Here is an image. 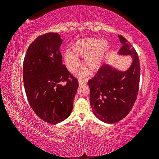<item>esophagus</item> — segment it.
<instances>
[{
	"mask_svg": "<svg viewBox=\"0 0 159 159\" xmlns=\"http://www.w3.org/2000/svg\"><path fill=\"white\" fill-rule=\"evenodd\" d=\"M87 79H79V83L80 85L85 84V83H87Z\"/></svg>",
	"mask_w": 159,
	"mask_h": 159,
	"instance_id": "obj_1",
	"label": "esophagus"
}]
</instances>
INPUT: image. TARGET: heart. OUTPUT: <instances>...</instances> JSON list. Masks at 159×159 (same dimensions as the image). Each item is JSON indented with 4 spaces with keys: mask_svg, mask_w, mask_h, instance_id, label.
<instances>
[{
    "mask_svg": "<svg viewBox=\"0 0 159 159\" xmlns=\"http://www.w3.org/2000/svg\"><path fill=\"white\" fill-rule=\"evenodd\" d=\"M108 48V43L104 40L87 39L76 41L72 45V52L67 50L64 58L66 66L69 71L75 73L79 68V57H85L84 64L90 71L98 70ZM86 71L80 72V76L85 75Z\"/></svg>",
    "mask_w": 159,
    "mask_h": 159,
    "instance_id": "b5f03b06",
    "label": "heart"
}]
</instances>
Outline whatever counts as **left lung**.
Listing matches in <instances>:
<instances>
[{
    "label": "left lung",
    "instance_id": "1",
    "mask_svg": "<svg viewBox=\"0 0 159 159\" xmlns=\"http://www.w3.org/2000/svg\"><path fill=\"white\" fill-rule=\"evenodd\" d=\"M123 46L120 55H131L133 61L125 72L104 65L88 81L90 102L94 114L102 121L115 123L131 111L138 97L140 65L136 50L124 37L118 36Z\"/></svg>",
    "mask_w": 159,
    "mask_h": 159
}]
</instances>
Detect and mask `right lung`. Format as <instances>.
<instances>
[{
	"label": "right lung",
	"instance_id": "1",
	"mask_svg": "<svg viewBox=\"0 0 159 159\" xmlns=\"http://www.w3.org/2000/svg\"><path fill=\"white\" fill-rule=\"evenodd\" d=\"M56 33L37 37L29 45L23 63V80L32 109L50 124L63 121L71 114L79 82L62 64ZM61 82L66 83L62 86Z\"/></svg>",
	"mask_w": 159,
	"mask_h": 159
}]
</instances>
